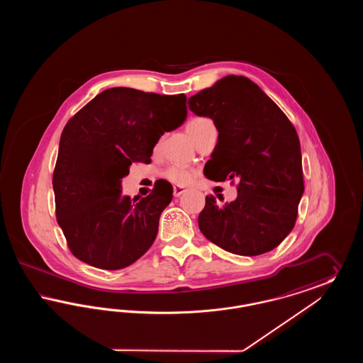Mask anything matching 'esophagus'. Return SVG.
<instances>
[{"instance_id":"esophagus-1","label":"esophagus","mask_w":363,"mask_h":363,"mask_svg":"<svg viewBox=\"0 0 363 363\" xmlns=\"http://www.w3.org/2000/svg\"><path fill=\"white\" fill-rule=\"evenodd\" d=\"M184 191H185L184 188H181V186H174V197H179V196H181Z\"/></svg>"}]
</instances>
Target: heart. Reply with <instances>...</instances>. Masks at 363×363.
<instances>
[{"instance_id":"heart-1","label":"heart","mask_w":363,"mask_h":363,"mask_svg":"<svg viewBox=\"0 0 363 363\" xmlns=\"http://www.w3.org/2000/svg\"><path fill=\"white\" fill-rule=\"evenodd\" d=\"M211 126H213V122L211 121L208 117H194L188 122L186 129L193 140L197 141L199 138ZM164 177L177 185H188L194 177V172L186 166L173 164L164 172Z\"/></svg>"}]
</instances>
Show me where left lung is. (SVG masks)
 <instances>
[{"label":"left lung","mask_w":363,"mask_h":363,"mask_svg":"<svg viewBox=\"0 0 363 363\" xmlns=\"http://www.w3.org/2000/svg\"><path fill=\"white\" fill-rule=\"evenodd\" d=\"M188 104L196 116L209 117L219 132L204 175L215 182L238 181L234 201L219 204L215 196L206 197L199 215L200 231L240 256L275 249L293 230L305 190L293 123L243 76H225L190 96Z\"/></svg>","instance_id":"1"}]
</instances>
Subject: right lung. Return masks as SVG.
I'll return each mask as SVG.
<instances>
[{"label": "right lung", "instance_id": "right-lung-1", "mask_svg": "<svg viewBox=\"0 0 363 363\" xmlns=\"http://www.w3.org/2000/svg\"><path fill=\"white\" fill-rule=\"evenodd\" d=\"M188 114L186 96L116 86L96 95L67 122L52 173L55 216L72 255L116 271L154 243L173 186L156 181L147 197L121 196L132 163H150L164 132Z\"/></svg>", "mask_w": 363, "mask_h": 363}]
</instances>
